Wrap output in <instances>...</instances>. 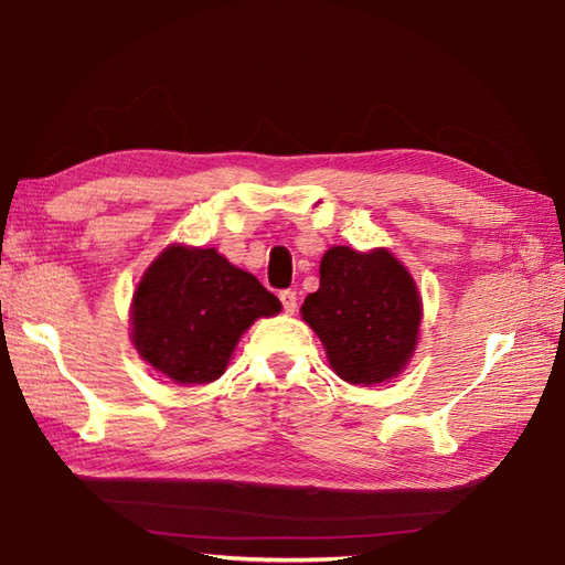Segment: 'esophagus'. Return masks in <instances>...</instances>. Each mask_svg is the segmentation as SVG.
I'll return each mask as SVG.
<instances>
[{"mask_svg":"<svg viewBox=\"0 0 565 565\" xmlns=\"http://www.w3.org/2000/svg\"><path fill=\"white\" fill-rule=\"evenodd\" d=\"M279 298H281V306H284L286 313L294 316V313H296V308H298L296 291H281V294H279Z\"/></svg>","mask_w":565,"mask_h":565,"instance_id":"1","label":"esophagus"}]
</instances>
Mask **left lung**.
Here are the masks:
<instances>
[{"mask_svg": "<svg viewBox=\"0 0 565 565\" xmlns=\"http://www.w3.org/2000/svg\"><path fill=\"white\" fill-rule=\"evenodd\" d=\"M303 320L334 374L354 386L391 381L411 362L423 322L413 274L386 247H330L320 259V289L306 296Z\"/></svg>", "mask_w": 565, "mask_h": 565, "instance_id": "left-lung-1", "label": "left lung"}]
</instances>
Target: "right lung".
<instances>
[{
  "label": "right lung",
  "instance_id": "1",
  "mask_svg": "<svg viewBox=\"0 0 565 565\" xmlns=\"http://www.w3.org/2000/svg\"><path fill=\"white\" fill-rule=\"evenodd\" d=\"M276 313L279 298L218 249L172 243L136 286L130 342L142 362L174 383H211L225 374L252 322Z\"/></svg>",
  "mask_w": 565,
  "mask_h": 565
}]
</instances>
